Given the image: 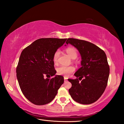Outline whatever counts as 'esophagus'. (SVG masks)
I'll return each instance as SVG.
<instances>
[{
  "label": "esophagus",
  "mask_w": 124,
  "mask_h": 124,
  "mask_svg": "<svg viewBox=\"0 0 124 124\" xmlns=\"http://www.w3.org/2000/svg\"><path fill=\"white\" fill-rule=\"evenodd\" d=\"M64 82H67V81H68V79H67L66 77H64Z\"/></svg>",
  "instance_id": "34e87169"
}]
</instances>
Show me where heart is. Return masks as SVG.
Returning <instances> with one entry per match:
<instances>
[{
    "label": "heart",
    "mask_w": 124,
    "mask_h": 124,
    "mask_svg": "<svg viewBox=\"0 0 124 124\" xmlns=\"http://www.w3.org/2000/svg\"><path fill=\"white\" fill-rule=\"evenodd\" d=\"M66 51L72 59L74 60L77 57L78 53L75 48L73 47H67L66 49ZM60 54V52L59 50H57L54 54L52 59H53L54 63L55 64H57ZM74 67L72 66H61L57 69V72L58 74L63 75L66 77L70 76V74H72L73 72H74Z\"/></svg>",
    "instance_id": "b5f03b06"
}]
</instances>
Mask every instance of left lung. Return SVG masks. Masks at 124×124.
<instances>
[{
    "instance_id": "left-lung-1",
    "label": "left lung",
    "mask_w": 124,
    "mask_h": 124,
    "mask_svg": "<svg viewBox=\"0 0 124 124\" xmlns=\"http://www.w3.org/2000/svg\"><path fill=\"white\" fill-rule=\"evenodd\" d=\"M66 44L77 48L81 57V67L74 74L77 78L68 79L72 84L69 93L78 103H93L99 99L107 85L110 70L106 54L97 46L85 40L68 38Z\"/></svg>"
}]
</instances>
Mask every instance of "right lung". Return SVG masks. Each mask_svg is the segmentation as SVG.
<instances>
[{"label": "right lung", "instance_id": "1", "mask_svg": "<svg viewBox=\"0 0 124 124\" xmlns=\"http://www.w3.org/2000/svg\"><path fill=\"white\" fill-rule=\"evenodd\" d=\"M67 39L41 38L22 51L16 68V76L23 94L35 105L51 102L64 83V78L56 74L53 55ZM51 79L45 78L46 76Z\"/></svg>", "mask_w": 124, "mask_h": 124}]
</instances>
